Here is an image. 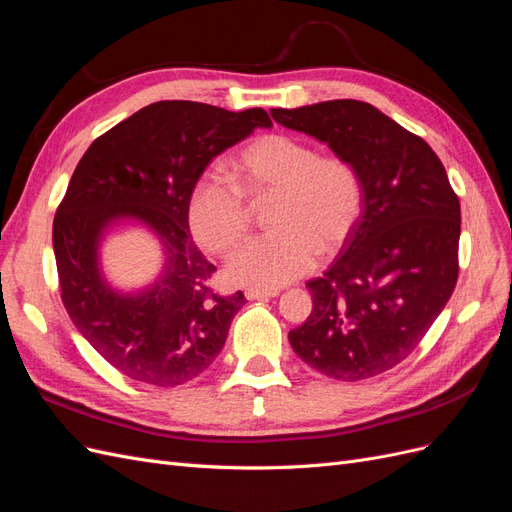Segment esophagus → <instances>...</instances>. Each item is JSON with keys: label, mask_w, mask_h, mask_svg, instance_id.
<instances>
[{"label": "esophagus", "mask_w": 512, "mask_h": 512, "mask_svg": "<svg viewBox=\"0 0 512 512\" xmlns=\"http://www.w3.org/2000/svg\"><path fill=\"white\" fill-rule=\"evenodd\" d=\"M277 294H280V290H260V288H247L245 290V297L250 299V301H267V299H271V297H277Z\"/></svg>", "instance_id": "esophagus-1"}]
</instances>
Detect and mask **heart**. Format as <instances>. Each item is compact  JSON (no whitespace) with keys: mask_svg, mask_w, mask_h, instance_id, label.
<instances>
[{"mask_svg":"<svg viewBox=\"0 0 512 512\" xmlns=\"http://www.w3.org/2000/svg\"><path fill=\"white\" fill-rule=\"evenodd\" d=\"M235 173L252 194L269 196L273 230L245 241L230 256L232 284L275 290L312 271L320 252H337L361 220L365 190L359 170L288 134L260 136L237 156ZM188 224L200 247L228 254L247 230L239 185L207 168L188 194Z\"/></svg>","mask_w":512,"mask_h":512,"instance_id":"heart-1","label":"heart"}]
</instances>
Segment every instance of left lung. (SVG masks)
Segmentation results:
<instances>
[{
    "mask_svg": "<svg viewBox=\"0 0 512 512\" xmlns=\"http://www.w3.org/2000/svg\"><path fill=\"white\" fill-rule=\"evenodd\" d=\"M271 117L329 145L359 170L365 190L342 256L307 282L314 307L288 333L290 346L329 378L378 376L406 359L451 299L459 200L423 138L367 102L273 108Z\"/></svg>",
    "mask_w": 512,
    "mask_h": 512,
    "instance_id": "8db88e82",
    "label": "left lung"
}]
</instances>
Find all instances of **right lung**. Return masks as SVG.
<instances>
[{"label": "right lung", "mask_w": 512, "mask_h": 512, "mask_svg": "<svg viewBox=\"0 0 512 512\" xmlns=\"http://www.w3.org/2000/svg\"><path fill=\"white\" fill-rule=\"evenodd\" d=\"M256 128L262 108L232 113L188 100L149 104L96 138L70 179L53 222L61 301L104 361L132 380L177 386L196 378L226 344L243 292L209 290L215 271L194 245L188 194L209 162ZM159 241L161 271L145 287L107 280L101 245L117 227Z\"/></svg>", "instance_id": "right-lung-1"}]
</instances>
